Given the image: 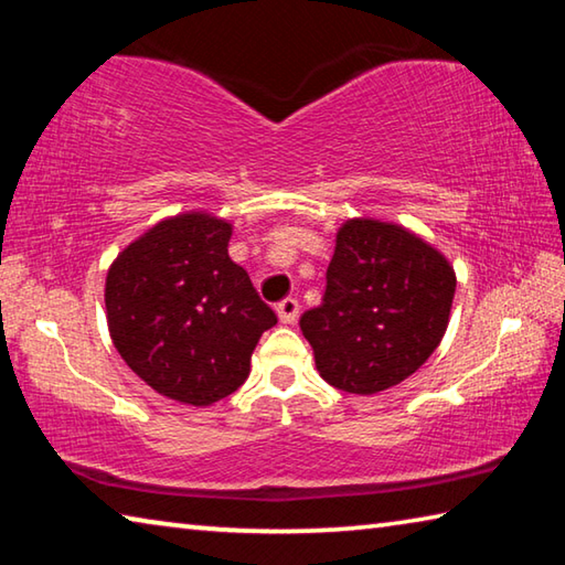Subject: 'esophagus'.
<instances>
[{
	"label": "esophagus",
	"mask_w": 565,
	"mask_h": 565,
	"mask_svg": "<svg viewBox=\"0 0 565 565\" xmlns=\"http://www.w3.org/2000/svg\"><path fill=\"white\" fill-rule=\"evenodd\" d=\"M276 313H279L281 323H294L299 319V301L296 299H284L276 303Z\"/></svg>",
	"instance_id": "1"
}]
</instances>
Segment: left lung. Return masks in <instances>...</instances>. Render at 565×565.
<instances>
[{
	"label": "left lung",
	"mask_w": 565,
	"mask_h": 565,
	"mask_svg": "<svg viewBox=\"0 0 565 565\" xmlns=\"http://www.w3.org/2000/svg\"><path fill=\"white\" fill-rule=\"evenodd\" d=\"M454 294V266L438 248L398 224L349 218L323 301L299 327L327 384L371 396L424 366L444 339Z\"/></svg>",
	"instance_id": "8db88e82"
}]
</instances>
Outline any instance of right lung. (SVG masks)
<instances>
[{
    "label": "right lung",
    "instance_id": "1",
    "mask_svg": "<svg viewBox=\"0 0 565 565\" xmlns=\"http://www.w3.org/2000/svg\"><path fill=\"white\" fill-rule=\"evenodd\" d=\"M232 224L206 212L164 218L131 242L107 274L109 333L157 394L212 406L244 384L276 313L228 259Z\"/></svg>",
    "mask_w": 565,
    "mask_h": 565
}]
</instances>
